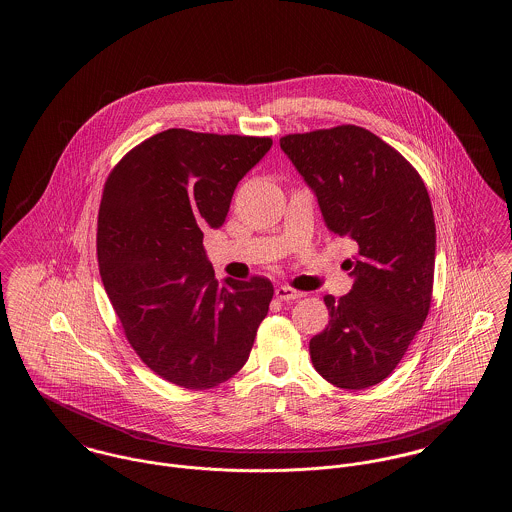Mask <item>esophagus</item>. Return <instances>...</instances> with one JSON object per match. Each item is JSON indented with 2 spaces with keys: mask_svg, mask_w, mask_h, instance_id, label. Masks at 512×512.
Returning a JSON list of instances; mask_svg holds the SVG:
<instances>
[{
  "mask_svg": "<svg viewBox=\"0 0 512 512\" xmlns=\"http://www.w3.org/2000/svg\"><path fill=\"white\" fill-rule=\"evenodd\" d=\"M274 295H276L280 301H292V299H301L305 293L297 292V290H293L290 286H278V288L274 290Z\"/></svg>",
  "mask_w": 512,
  "mask_h": 512,
  "instance_id": "obj_1",
  "label": "esophagus"
}]
</instances>
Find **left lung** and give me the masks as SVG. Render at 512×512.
<instances>
[{"label":"left lung","mask_w":512,"mask_h":512,"mask_svg":"<svg viewBox=\"0 0 512 512\" xmlns=\"http://www.w3.org/2000/svg\"><path fill=\"white\" fill-rule=\"evenodd\" d=\"M280 147L317 195L330 232L357 245L351 292L326 295L328 326L309 343L318 374L343 390L388 378L430 311L436 222L413 165L376 134L343 124Z\"/></svg>","instance_id":"left-lung-1"}]
</instances>
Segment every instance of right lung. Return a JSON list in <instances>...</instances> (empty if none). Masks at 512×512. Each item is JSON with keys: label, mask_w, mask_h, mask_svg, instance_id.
<instances>
[{"label": "right lung", "mask_w": 512, "mask_h": 512, "mask_svg": "<svg viewBox=\"0 0 512 512\" xmlns=\"http://www.w3.org/2000/svg\"><path fill=\"white\" fill-rule=\"evenodd\" d=\"M270 138L171 128L122 157L98 217L99 274L124 334L155 374L215 388L245 361L267 317V278L219 286L203 230L226 220L238 182Z\"/></svg>", "instance_id": "right-lung-1"}]
</instances>
